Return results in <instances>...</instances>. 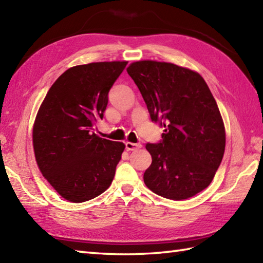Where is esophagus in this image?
I'll use <instances>...</instances> for the list:
<instances>
[{
	"label": "esophagus",
	"instance_id": "1",
	"mask_svg": "<svg viewBox=\"0 0 263 263\" xmlns=\"http://www.w3.org/2000/svg\"><path fill=\"white\" fill-rule=\"evenodd\" d=\"M142 146L140 143H133V142H126L125 143V148L128 150V152H133V150H138L140 149Z\"/></svg>",
	"mask_w": 263,
	"mask_h": 263
}]
</instances>
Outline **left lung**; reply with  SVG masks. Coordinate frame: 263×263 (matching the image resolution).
Instances as JSON below:
<instances>
[{"label": "left lung", "instance_id": "1", "mask_svg": "<svg viewBox=\"0 0 263 263\" xmlns=\"http://www.w3.org/2000/svg\"><path fill=\"white\" fill-rule=\"evenodd\" d=\"M150 119L164 126L158 143H147L153 163L143 181L156 194L184 200L211 183L225 153L219 108L198 72L173 63L138 61L126 69Z\"/></svg>", "mask_w": 263, "mask_h": 263}]
</instances>
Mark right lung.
I'll return each instance as SVG.
<instances>
[{
  "label": "right lung",
  "instance_id": "obj_1",
  "mask_svg": "<svg viewBox=\"0 0 263 263\" xmlns=\"http://www.w3.org/2000/svg\"><path fill=\"white\" fill-rule=\"evenodd\" d=\"M127 62H97L66 70L49 88L32 128L43 176L61 197L85 202L110 185L124 143L98 137L108 92Z\"/></svg>",
  "mask_w": 263,
  "mask_h": 263
}]
</instances>
